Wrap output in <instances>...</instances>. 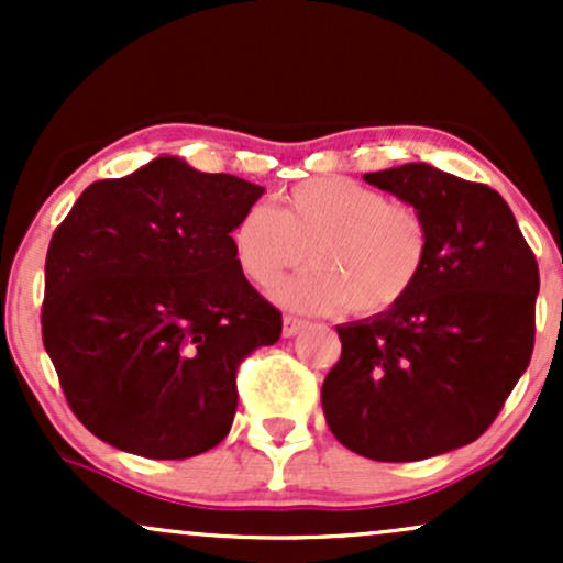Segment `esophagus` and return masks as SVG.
<instances>
[{
    "label": "esophagus",
    "mask_w": 563,
    "mask_h": 563,
    "mask_svg": "<svg viewBox=\"0 0 563 563\" xmlns=\"http://www.w3.org/2000/svg\"><path fill=\"white\" fill-rule=\"evenodd\" d=\"M301 328H307V322H303L301 318H294V314H286V318H283V335H286V339L299 333Z\"/></svg>",
    "instance_id": "34e87169"
}]
</instances>
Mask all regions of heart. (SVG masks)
I'll list each match as a JSON object with an SVG mask.
<instances>
[{
    "instance_id": "obj_1",
    "label": "heart",
    "mask_w": 563,
    "mask_h": 563,
    "mask_svg": "<svg viewBox=\"0 0 563 563\" xmlns=\"http://www.w3.org/2000/svg\"><path fill=\"white\" fill-rule=\"evenodd\" d=\"M429 245L421 211L349 177L294 185L280 209L254 203L232 228L235 260L256 286H273L307 256L314 262L275 288L277 299L303 312L344 303L360 314L386 312L421 280Z\"/></svg>"
}]
</instances>
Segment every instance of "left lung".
Returning <instances> with one entry per match:
<instances>
[{"instance_id":"obj_1","label":"left lung","mask_w":563,"mask_h":563,"mask_svg":"<svg viewBox=\"0 0 563 563\" xmlns=\"http://www.w3.org/2000/svg\"><path fill=\"white\" fill-rule=\"evenodd\" d=\"M429 224L421 280L376 318L339 325L322 384L333 437L371 461L410 463L479 439L527 371L538 260L493 187L429 164L365 174Z\"/></svg>"}]
</instances>
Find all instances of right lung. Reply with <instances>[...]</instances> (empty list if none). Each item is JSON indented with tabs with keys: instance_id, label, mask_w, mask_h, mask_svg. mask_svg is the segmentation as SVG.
<instances>
[{
	"instance_id": "add662e5",
	"label": "right lung",
	"mask_w": 563,
	"mask_h": 563,
	"mask_svg": "<svg viewBox=\"0 0 563 563\" xmlns=\"http://www.w3.org/2000/svg\"><path fill=\"white\" fill-rule=\"evenodd\" d=\"M262 192L161 156L89 185L55 230L42 339L97 439L183 461L228 437L238 367L283 331L232 251V228Z\"/></svg>"
}]
</instances>
